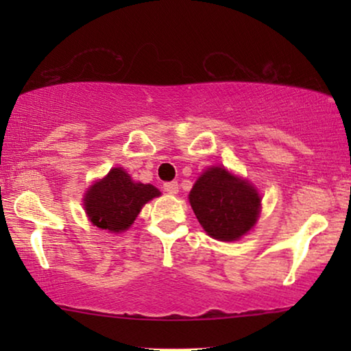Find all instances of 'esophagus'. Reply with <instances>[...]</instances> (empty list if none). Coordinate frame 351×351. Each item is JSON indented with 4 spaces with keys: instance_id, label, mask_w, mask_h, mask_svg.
<instances>
[{
    "instance_id": "34e87169",
    "label": "esophagus",
    "mask_w": 351,
    "mask_h": 351,
    "mask_svg": "<svg viewBox=\"0 0 351 351\" xmlns=\"http://www.w3.org/2000/svg\"><path fill=\"white\" fill-rule=\"evenodd\" d=\"M162 190L169 195H176L177 191H179V184H177V182H166V184L162 185Z\"/></svg>"
}]
</instances>
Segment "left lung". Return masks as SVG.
<instances>
[{"mask_svg": "<svg viewBox=\"0 0 351 351\" xmlns=\"http://www.w3.org/2000/svg\"><path fill=\"white\" fill-rule=\"evenodd\" d=\"M190 204L209 237L237 241L257 222L261 198L225 167H209L190 191Z\"/></svg>", "mask_w": 351, "mask_h": 351, "instance_id": "8db88e82", "label": "left lung"}]
</instances>
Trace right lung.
<instances>
[{
  "label": "right lung",
  "mask_w": 351,
  "mask_h": 351,
  "mask_svg": "<svg viewBox=\"0 0 351 351\" xmlns=\"http://www.w3.org/2000/svg\"><path fill=\"white\" fill-rule=\"evenodd\" d=\"M155 196H160L155 186L136 184L121 167H114L105 179L90 186L84 196V208L95 227L123 232L131 227L142 206Z\"/></svg>",
  "instance_id": "obj_1"
}]
</instances>
